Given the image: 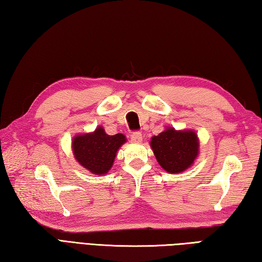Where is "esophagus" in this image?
Here are the masks:
<instances>
[{"label":"esophagus","instance_id":"1","mask_svg":"<svg viewBox=\"0 0 262 262\" xmlns=\"http://www.w3.org/2000/svg\"><path fill=\"white\" fill-rule=\"evenodd\" d=\"M130 140L133 143H141L143 140V136L140 132H133L130 135Z\"/></svg>","mask_w":262,"mask_h":262}]
</instances>
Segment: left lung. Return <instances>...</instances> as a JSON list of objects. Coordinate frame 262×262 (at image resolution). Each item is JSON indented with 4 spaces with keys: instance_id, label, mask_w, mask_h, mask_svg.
<instances>
[{
    "instance_id": "1",
    "label": "left lung",
    "mask_w": 262,
    "mask_h": 262,
    "mask_svg": "<svg viewBox=\"0 0 262 262\" xmlns=\"http://www.w3.org/2000/svg\"><path fill=\"white\" fill-rule=\"evenodd\" d=\"M151 146L159 164L166 172L180 173L197 158L199 143L194 132L168 128L152 137Z\"/></svg>"
}]
</instances>
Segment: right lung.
Listing matches in <instances>:
<instances>
[{
  "instance_id": "right-lung-1",
  "label": "right lung",
  "mask_w": 262,
  "mask_h": 262,
  "mask_svg": "<svg viewBox=\"0 0 262 262\" xmlns=\"http://www.w3.org/2000/svg\"><path fill=\"white\" fill-rule=\"evenodd\" d=\"M126 142L122 134L108 135L102 127L90 134L75 136L73 152L82 166L94 174H104L110 170L118 148Z\"/></svg>"
}]
</instances>
